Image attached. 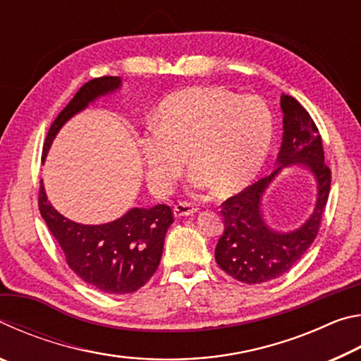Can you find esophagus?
<instances>
[{"label": "esophagus", "instance_id": "esophagus-1", "mask_svg": "<svg viewBox=\"0 0 361 361\" xmlns=\"http://www.w3.org/2000/svg\"><path fill=\"white\" fill-rule=\"evenodd\" d=\"M195 212H197V209H194V207L188 202H180V204L173 205L175 216H191Z\"/></svg>", "mask_w": 361, "mask_h": 361}]
</instances>
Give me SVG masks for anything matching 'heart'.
Listing matches in <instances>:
<instances>
[{
	"instance_id": "obj_1",
	"label": "heart",
	"mask_w": 361,
	"mask_h": 361,
	"mask_svg": "<svg viewBox=\"0 0 361 361\" xmlns=\"http://www.w3.org/2000/svg\"><path fill=\"white\" fill-rule=\"evenodd\" d=\"M274 138V119L256 97L221 87H191L167 97L157 124L140 138L146 176L157 194H167L188 162L194 189L235 194L264 167Z\"/></svg>"
}]
</instances>
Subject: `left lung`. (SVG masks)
Here are the masks:
<instances>
[{
	"mask_svg": "<svg viewBox=\"0 0 361 361\" xmlns=\"http://www.w3.org/2000/svg\"><path fill=\"white\" fill-rule=\"evenodd\" d=\"M283 140L277 169L223 204L224 232L215 248L218 266L242 283L274 280L301 259L315 240L325 210L331 172L325 164L322 137L310 114L290 95H282ZM301 166L316 181V202L305 223L291 231H279L264 218V195L285 168Z\"/></svg>",
	"mask_w": 361,
	"mask_h": 361,
	"instance_id": "obj_1",
	"label": "left lung"
}]
</instances>
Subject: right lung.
<instances>
[{
	"label": "right lung",
	"mask_w": 361,
	"mask_h": 361,
	"mask_svg": "<svg viewBox=\"0 0 361 361\" xmlns=\"http://www.w3.org/2000/svg\"><path fill=\"white\" fill-rule=\"evenodd\" d=\"M118 76L97 78L84 84L57 116L42 148L44 161L54 138L73 116L90 103L121 89ZM39 212L49 231L63 250L66 262L85 283L111 295L133 293L148 282L161 262L164 239L173 223L169 205L133 207L121 218L105 224H82L63 216L39 188Z\"/></svg>",
	"instance_id": "add662e5"
}]
</instances>
